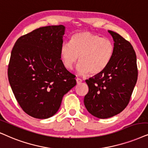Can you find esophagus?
Returning <instances> with one entry per match:
<instances>
[{
  "mask_svg": "<svg viewBox=\"0 0 148 148\" xmlns=\"http://www.w3.org/2000/svg\"><path fill=\"white\" fill-rule=\"evenodd\" d=\"M76 83L78 84H80L82 83V81H83V80H82V79H80V78H76Z\"/></svg>",
  "mask_w": 148,
  "mask_h": 148,
  "instance_id": "1",
  "label": "esophagus"
}]
</instances>
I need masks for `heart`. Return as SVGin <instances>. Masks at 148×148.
Instances as JSON below:
<instances>
[{"label": "heart", "instance_id": "obj_1", "mask_svg": "<svg viewBox=\"0 0 148 148\" xmlns=\"http://www.w3.org/2000/svg\"><path fill=\"white\" fill-rule=\"evenodd\" d=\"M114 54V45L107 38L84 31L75 33L70 43L64 42L60 48V57L63 66L71 70L77 63L78 74H97L108 65Z\"/></svg>", "mask_w": 148, "mask_h": 148}]
</instances>
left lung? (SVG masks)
Listing matches in <instances>:
<instances>
[{"mask_svg": "<svg viewBox=\"0 0 148 148\" xmlns=\"http://www.w3.org/2000/svg\"><path fill=\"white\" fill-rule=\"evenodd\" d=\"M114 41L113 58L103 71L86 80L84 104L89 113L106 119L121 113L129 103L138 76L136 57L130 43L108 31Z\"/></svg>", "mask_w": 148, "mask_h": 148, "instance_id": "1", "label": "left lung"}]
</instances>
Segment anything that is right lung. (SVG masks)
Instances as JSON below:
<instances>
[{"label":"right lung","mask_w":148,"mask_h":148,"mask_svg":"<svg viewBox=\"0 0 148 148\" xmlns=\"http://www.w3.org/2000/svg\"><path fill=\"white\" fill-rule=\"evenodd\" d=\"M65 27H40L22 35L12 50L8 78L22 110L37 119L57 113L62 98L76 85L74 75L63 66L60 48Z\"/></svg>","instance_id":"right-lung-1"}]
</instances>
